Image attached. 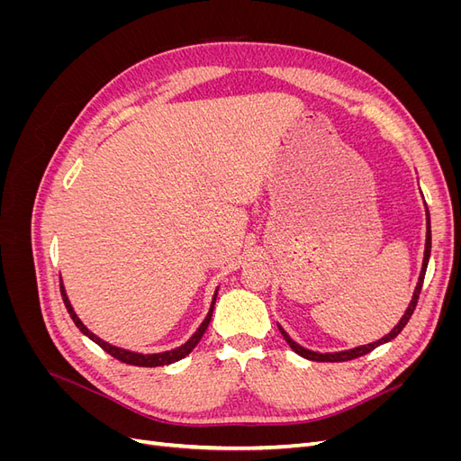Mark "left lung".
Instances as JSON below:
<instances>
[{
  "label": "left lung",
  "mask_w": 461,
  "mask_h": 461,
  "mask_svg": "<svg viewBox=\"0 0 461 461\" xmlns=\"http://www.w3.org/2000/svg\"><path fill=\"white\" fill-rule=\"evenodd\" d=\"M429 256H430V222H429V212H427V242H425V258H423V269H421V275H420V283H417V286H415L413 298H411V302H410V308L406 310V313H403V317L400 319V323H398L393 330H390V332L386 334V337H383L381 340L371 342V344H367V346L352 348V350H344V352L317 354V352H312V350H305V348H302L300 344H296L294 340H292L281 327H278V329H281L283 337H285V340L288 342V346L292 348V350H294L296 354H300V356L305 357V359H312V361H348V359H354V357H359V356H366V354H369L371 350H375L376 346H381V344H384V342H388V340H393L394 337H398L400 330L408 325V321H410V317L413 315V310H415V305H417V300H420V294H421V286H423V281H425V271H427Z\"/></svg>",
  "instance_id": "8db88e82"
}]
</instances>
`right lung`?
<instances>
[{
    "mask_svg": "<svg viewBox=\"0 0 461 461\" xmlns=\"http://www.w3.org/2000/svg\"><path fill=\"white\" fill-rule=\"evenodd\" d=\"M61 296H63V302H65V308H67V312H68V315H71V319L75 321V325L86 334V337L90 339V340H94L97 346L102 348V350H105L109 356H113L115 359H119V361H122V364H129V366H138V367H159V366H169V364H173V361H178V359H183L185 356H188L194 348H196V344L202 340V337H203V332H205V329H207V325H209V321H212V313H213V305H215V298H213V302H212V310H209V313H207V317L203 319V323L200 325V329L192 334V339L186 342V344H183V346H178V348H175V350H169V352H161V354H136V352H129V350H122V348H117V346H111V344H107V342H104L102 339H97L94 332H90L85 325H82V321L77 317V313L73 312V305H71V302H68V298H67V294H65V288H63V285H61ZM217 296V294H215Z\"/></svg>",
    "mask_w": 461,
    "mask_h": 461,
    "instance_id": "1",
    "label": "right lung"
}]
</instances>
